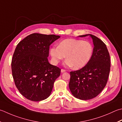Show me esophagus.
I'll return each mask as SVG.
<instances>
[{
  "instance_id": "34e87169",
  "label": "esophagus",
  "mask_w": 122,
  "mask_h": 122,
  "mask_svg": "<svg viewBox=\"0 0 122 122\" xmlns=\"http://www.w3.org/2000/svg\"><path fill=\"white\" fill-rule=\"evenodd\" d=\"M65 71H66V70H65V69H62L61 70V72H65Z\"/></svg>"
}]
</instances>
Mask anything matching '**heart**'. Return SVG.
<instances>
[{
  "label": "heart",
  "instance_id": "obj_1",
  "mask_svg": "<svg viewBox=\"0 0 122 122\" xmlns=\"http://www.w3.org/2000/svg\"><path fill=\"white\" fill-rule=\"evenodd\" d=\"M93 52L92 44L87 41L68 39L60 43L58 46L50 50V54L54 64L66 58L64 64L68 66H73L79 69L83 68L92 58Z\"/></svg>",
  "mask_w": 122,
  "mask_h": 122
}]
</instances>
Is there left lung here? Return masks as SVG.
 Returning <instances> with one entry per match:
<instances>
[{"label": "left lung", "instance_id": "obj_1", "mask_svg": "<svg viewBox=\"0 0 122 122\" xmlns=\"http://www.w3.org/2000/svg\"><path fill=\"white\" fill-rule=\"evenodd\" d=\"M89 34L80 35L85 37ZM94 47L92 58L85 66L71 71L69 86L72 94L81 100L96 97L107 84L111 68L109 52L105 44L93 35Z\"/></svg>", "mask_w": 122, "mask_h": 122}]
</instances>
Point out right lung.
<instances>
[{
	"label": "right lung",
	"instance_id": "1",
	"mask_svg": "<svg viewBox=\"0 0 122 122\" xmlns=\"http://www.w3.org/2000/svg\"><path fill=\"white\" fill-rule=\"evenodd\" d=\"M59 35L33 33L17 45L11 61L12 75L20 94L28 100L39 102L48 97L61 69L47 60L50 45Z\"/></svg>",
	"mask_w": 122,
	"mask_h": 122
}]
</instances>
